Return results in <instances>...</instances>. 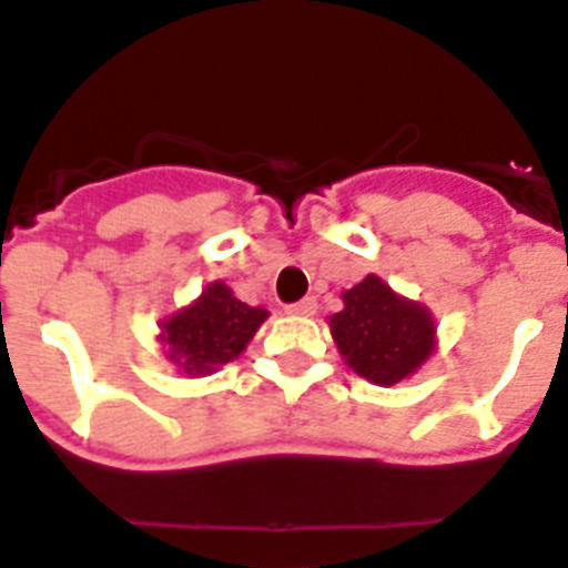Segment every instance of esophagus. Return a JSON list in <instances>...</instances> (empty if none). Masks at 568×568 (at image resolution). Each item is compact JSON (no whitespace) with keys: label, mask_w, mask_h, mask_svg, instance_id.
<instances>
[{"label":"esophagus","mask_w":568,"mask_h":568,"mask_svg":"<svg viewBox=\"0 0 568 568\" xmlns=\"http://www.w3.org/2000/svg\"><path fill=\"white\" fill-rule=\"evenodd\" d=\"M316 310H318L316 298H302V302L290 304L287 313H290V316H313V313H316Z\"/></svg>","instance_id":"1"}]
</instances>
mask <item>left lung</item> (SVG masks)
Masks as SVG:
<instances>
[{
  "label": "left lung",
  "instance_id": "obj_1",
  "mask_svg": "<svg viewBox=\"0 0 568 568\" xmlns=\"http://www.w3.org/2000/svg\"><path fill=\"white\" fill-rule=\"evenodd\" d=\"M344 310L331 316V333L344 362L373 385L408 379L436 347L428 307L408 302L379 275H367L342 293Z\"/></svg>",
  "mask_w": 568,
  "mask_h": 568
}]
</instances>
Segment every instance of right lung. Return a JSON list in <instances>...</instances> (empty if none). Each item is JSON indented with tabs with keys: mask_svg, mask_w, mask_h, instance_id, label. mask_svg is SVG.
<instances>
[{
	"mask_svg": "<svg viewBox=\"0 0 568 568\" xmlns=\"http://www.w3.org/2000/svg\"><path fill=\"white\" fill-rule=\"evenodd\" d=\"M264 307L237 302L224 281H212L201 298L163 318V344L169 358L189 376H206L237 358L266 322Z\"/></svg>",
	"mask_w": 568,
	"mask_h": 568,
	"instance_id": "obj_1",
	"label": "right lung"
}]
</instances>
